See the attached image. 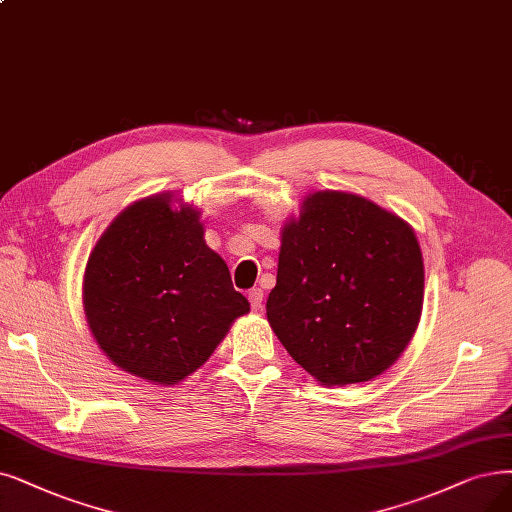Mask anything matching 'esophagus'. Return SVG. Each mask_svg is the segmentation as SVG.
Instances as JSON below:
<instances>
[{
	"label": "esophagus",
	"instance_id": "esophagus-1",
	"mask_svg": "<svg viewBox=\"0 0 512 512\" xmlns=\"http://www.w3.org/2000/svg\"><path fill=\"white\" fill-rule=\"evenodd\" d=\"M262 298H264V292H262L260 288H254V290H250V294H248V300H250V306H252V311H254V313L262 311Z\"/></svg>",
	"mask_w": 512,
	"mask_h": 512
}]
</instances>
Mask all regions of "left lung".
<instances>
[{"mask_svg": "<svg viewBox=\"0 0 512 512\" xmlns=\"http://www.w3.org/2000/svg\"><path fill=\"white\" fill-rule=\"evenodd\" d=\"M424 260L410 222L346 191H315L283 222L267 319L325 386L367 382L416 334Z\"/></svg>", "mask_w": 512, "mask_h": 512, "instance_id": "8db88e82", "label": "left lung"}]
</instances>
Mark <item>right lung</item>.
I'll use <instances>...</instances> for the list:
<instances>
[{
	"label": "right lung",
	"instance_id": "right-lung-1",
	"mask_svg": "<svg viewBox=\"0 0 512 512\" xmlns=\"http://www.w3.org/2000/svg\"><path fill=\"white\" fill-rule=\"evenodd\" d=\"M203 233L201 210L166 191L130 203L96 241L81 300L100 351L124 372L180 384L250 313Z\"/></svg>",
	"mask_w": 512,
	"mask_h": 512
}]
</instances>
